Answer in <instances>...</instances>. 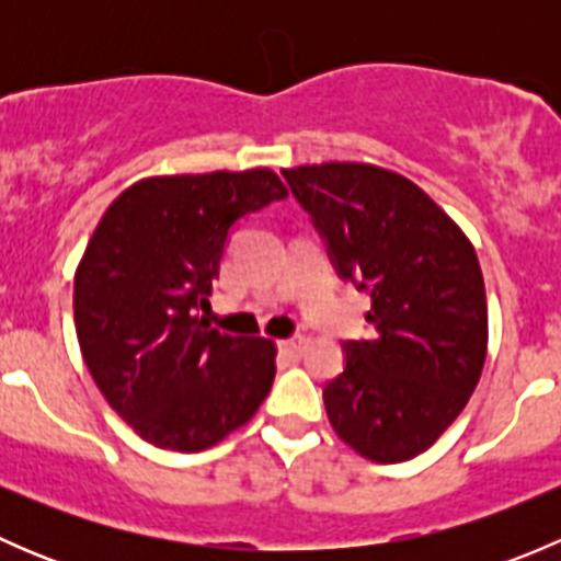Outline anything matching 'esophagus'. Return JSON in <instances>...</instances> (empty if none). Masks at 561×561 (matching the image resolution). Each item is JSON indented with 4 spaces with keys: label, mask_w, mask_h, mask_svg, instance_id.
Wrapping results in <instances>:
<instances>
[{
    "label": "esophagus",
    "mask_w": 561,
    "mask_h": 561,
    "mask_svg": "<svg viewBox=\"0 0 561 561\" xmlns=\"http://www.w3.org/2000/svg\"><path fill=\"white\" fill-rule=\"evenodd\" d=\"M304 350H307V339H304V336L282 339V342H279V353L290 355V358H301Z\"/></svg>",
    "instance_id": "1"
}]
</instances>
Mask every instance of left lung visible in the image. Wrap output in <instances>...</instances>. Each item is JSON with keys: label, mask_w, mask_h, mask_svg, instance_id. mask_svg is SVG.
<instances>
[{"label": "left lung", "mask_w": 561, "mask_h": 561, "mask_svg": "<svg viewBox=\"0 0 561 561\" xmlns=\"http://www.w3.org/2000/svg\"><path fill=\"white\" fill-rule=\"evenodd\" d=\"M342 279L371 296L375 336L344 342L322 390L333 432L364 458L396 463L432 448L467 407L489 344L478 254L404 175L364 162L282 171Z\"/></svg>", "instance_id": "left-lung-1"}]
</instances>
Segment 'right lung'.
Masks as SVG:
<instances>
[{"label":"right lung","instance_id":"1","mask_svg":"<svg viewBox=\"0 0 561 561\" xmlns=\"http://www.w3.org/2000/svg\"><path fill=\"white\" fill-rule=\"evenodd\" d=\"M287 197L268 168L154 175L107 206L76 271V331L105 401L146 439L197 454L257 412L276 375L263 336L208 325L230 230Z\"/></svg>","mask_w":561,"mask_h":561}]
</instances>
